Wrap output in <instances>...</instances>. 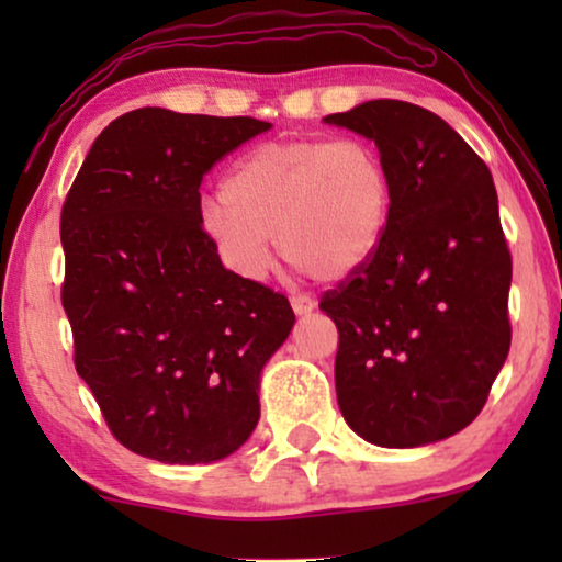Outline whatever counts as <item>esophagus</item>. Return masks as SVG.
I'll return each mask as SVG.
<instances>
[{"instance_id": "34e87169", "label": "esophagus", "mask_w": 562, "mask_h": 562, "mask_svg": "<svg viewBox=\"0 0 562 562\" xmlns=\"http://www.w3.org/2000/svg\"><path fill=\"white\" fill-rule=\"evenodd\" d=\"M314 299H310V296H291V310H294L296 314H306V312H312L314 310Z\"/></svg>"}]
</instances>
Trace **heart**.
I'll list each match as a JSON object with an SVG mask.
<instances>
[{"mask_svg":"<svg viewBox=\"0 0 562 562\" xmlns=\"http://www.w3.org/2000/svg\"><path fill=\"white\" fill-rule=\"evenodd\" d=\"M394 217L389 160L363 137H302L245 153L202 206L214 250L243 279L281 256L312 279L348 281L375 258Z\"/></svg>","mask_w":562,"mask_h":562,"instance_id":"b5f03b06","label":"heart"}]
</instances>
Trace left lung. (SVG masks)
I'll use <instances>...</instances> for the list:
<instances>
[{
  "mask_svg": "<svg viewBox=\"0 0 562 562\" xmlns=\"http://www.w3.org/2000/svg\"><path fill=\"white\" fill-rule=\"evenodd\" d=\"M325 122L371 137L394 176L381 250L319 302L340 335L337 404L381 448L445 440L479 417L512 345L494 179L425 106L373 99Z\"/></svg>",
  "mask_w": 562,
  "mask_h": 562,
  "instance_id": "1",
  "label": "left lung"
}]
</instances>
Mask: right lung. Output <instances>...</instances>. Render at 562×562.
Returning a JSON list of instances; mask_svg holds the SVG:
<instances>
[{"instance_id":"right-lung-1","label":"right lung","mask_w":562,"mask_h":562,"mask_svg":"<svg viewBox=\"0 0 562 562\" xmlns=\"http://www.w3.org/2000/svg\"><path fill=\"white\" fill-rule=\"evenodd\" d=\"M271 127L143 106L102 130L60 212L76 373L117 442L171 465L227 458L294 312L222 266L202 227L210 168Z\"/></svg>"}]
</instances>
